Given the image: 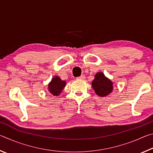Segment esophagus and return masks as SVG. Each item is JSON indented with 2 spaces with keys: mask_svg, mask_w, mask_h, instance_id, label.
I'll return each instance as SVG.
<instances>
[{
  "mask_svg": "<svg viewBox=\"0 0 153 153\" xmlns=\"http://www.w3.org/2000/svg\"><path fill=\"white\" fill-rule=\"evenodd\" d=\"M85 78H86V77H85V76H84V75H82L81 76H79V77H77V79H82V80H84V79H85Z\"/></svg>",
  "mask_w": 153,
  "mask_h": 153,
  "instance_id": "obj_1",
  "label": "esophagus"
}]
</instances>
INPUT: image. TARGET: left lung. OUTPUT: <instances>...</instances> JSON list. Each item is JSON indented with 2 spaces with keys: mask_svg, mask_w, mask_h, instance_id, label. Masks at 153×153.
<instances>
[{
  "mask_svg": "<svg viewBox=\"0 0 153 153\" xmlns=\"http://www.w3.org/2000/svg\"><path fill=\"white\" fill-rule=\"evenodd\" d=\"M92 87L98 96L105 97L113 92V83L102 72H98L92 82Z\"/></svg>",
  "mask_w": 153,
  "mask_h": 153,
  "instance_id": "1",
  "label": "left lung"
}]
</instances>
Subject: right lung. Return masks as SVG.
<instances>
[{
	"label": "right lung",
	"instance_id": "add662e5",
	"mask_svg": "<svg viewBox=\"0 0 153 153\" xmlns=\"http://www.w3.org/2000/svg\"><path fill=\"white\" fill-rule=\"evenodd\" d=\"M65 81L61 80L59 76H54L48 84V90L53 96L58 97L65 87Z\"/></svg>",
	"mask_w": 153,
	"mask_h": 153
}]
</instances>
